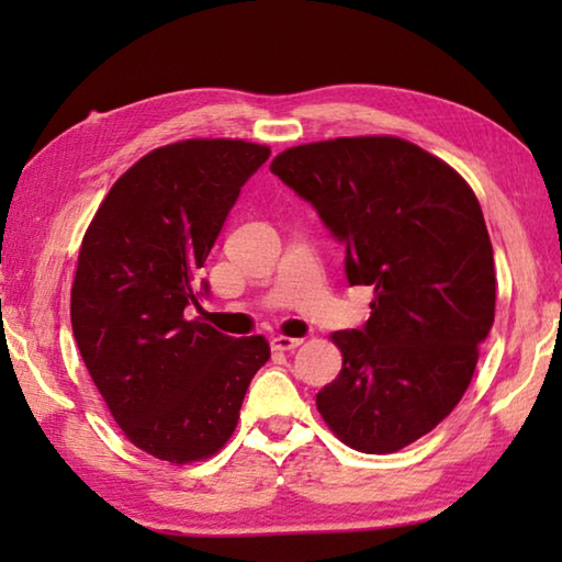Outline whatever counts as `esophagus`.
I'll return each mask as SVG.
<instances>
[{"label": "esophagus", "mask_w": 562, "mask_h": 562, "mask_svg": "<svg viewBox=\"0 0 562 562\" xmlns=\"http://www.w3.org/2000/svg\"><path fill=\"white\" fill-rule=\"evenodd\" d=\"M302 345V339H294V337H272L270 339V347L272 349H278V351H292V349H297Z\"/></svg>", "instance_id": "obj_1"}]
</instances>
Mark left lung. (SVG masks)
<instances>
[{
    "mask_svg": "<svg viewBox=\"0 0 562 562\" xmlns=\"http://www.w3.org/2000/svg\"><path fill=\"white\" fill-rule=\"evenodd\" d=\"M270 170L345 245L347 282L374 290L367 325L331 335L345 361L319 414L351 449H404L461 402L493 327L481 205L451 166L394 136L288 148Z\"/></svg>",
    "mask_w": 562,
    "mask_h": 562,
    "instance_id": "left-lung-1",
    "label": "left lung"
}]
</instances>
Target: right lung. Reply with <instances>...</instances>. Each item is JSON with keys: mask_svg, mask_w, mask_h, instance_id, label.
<instances>
[{"mask_svg": "<svg viewBox=\"0 0 562 562\" xmlns=\"http://www.w3.org/2000/svg\"><path fill=\"white\" fill-rule=\"evenodd\" d=\"M268 146L193 138L123 173L83 235L71 327L83 364L126 439L160 461L213 456L235 431L265 337L233 339L186 319L207 297L195 272Z\"/></svg>", "mask_w": 562, "mask_h": 562, "instance_id": "obj_1", "label": "right lung"}]
</instances>
